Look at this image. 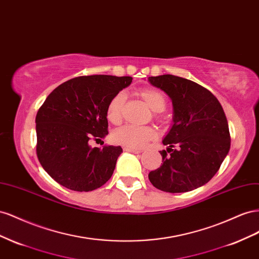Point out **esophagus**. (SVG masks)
Returning <instances> with one entry per match:
<instances>
[{
	"label": "esophagus",
	"instance_id": "34e87169",
	"mask_svg": "<svg viewBox=\"0 0 259 259\" xmlns=\"http://www.w3.org/2000/svg\"><path fill=\"white\" fill-rule=\"evenodd\" d=\"M123 151H125V152H129V153H134V154H139V153H141V152H142V150H139V149H131V147H127V146H124V147H123Z\"/></svg>",
	"mask_w": 259,
	"mask_h": 259
}]
</instances>
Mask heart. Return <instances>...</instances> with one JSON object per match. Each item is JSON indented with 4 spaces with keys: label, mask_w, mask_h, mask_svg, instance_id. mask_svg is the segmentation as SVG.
Returning <instances> with one entry per match:
<instances>
[{
    "label": "heart",
    "mask_w": 259,
    "mask_h": 259,
    "mask_svg": "<svg viewBox=\"0 0 259 259\" xmlns=\"http://www.w3.org/2000/svg\"><path fill=\"white\" fill-rule=\"evenodd\" d=\"M139 94L154 112H160L166 106V99L164 94L156 90V89H142V90L139 91ZM124 99V93L119 92L114 95L108 103L106 114L108 120L113 123H118L121 120V109ZM155 137H156V131L154 128L149 127V125L141 127V125L136 124H125L123 127L117 129L113 135L115 143L131 147V149H142L150 140L154 139Z\"/></svg>",
    "instance_id": "heart-1"
}]
</instances>
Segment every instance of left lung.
Masks as SVG:
<instances>
[{"label": "left lung", "mask_w": 259, "mask_h": 259, "mask_svg": "<svg viewBox=\"0 0 259 259\" xmlns=\"http://www.w3.org/2000/svg\"><path fill=\"white\" fill-rule=\"evenodd\" d=\"M172 101L174 124L162 140V164L149 174L155 188L169 193L189 192L207 183L230 150V132L223 106L194 81L162 75L149 77Z\"/></svg>", "instance_id": "obj_1"}]
</instances>
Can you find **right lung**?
<instances>
[{"instance_id":"add662e5","label":"right lung","mask_w":259,"mask_h":259,"mask_svg":"<svg viewBox=\"0 0 259 259\" xmlns=\"http://www.w3.org/2000/svg\"><path fill=\"white\" fill-rule=\"evenodd\" d=\"M131 77L81 76L50 93L35 117L36 156L51 178L72 191L89 192L112 177L120 146L91 147L108 135L106 109Z\"/></svg>"}]
</instances>
